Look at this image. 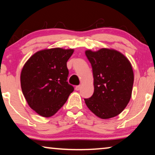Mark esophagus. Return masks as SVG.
Here are the masks:
<instances>
[{
    "label": "esophagus",
    "mask_w": 155,
    "mask_h": 155,
    "mask_svg": "<svg viewBox=\"0 0 155 155\" xmlns=\"http://www.w3.org/2000/svg\"><path fill=\"white\" fill-rule=\"evenodd\" d=\"M81 89V85H78L75 87V90L76 91H79V90Z\"/></svg>",
    "instance_id": "esophagus-1"
}]
</instances>
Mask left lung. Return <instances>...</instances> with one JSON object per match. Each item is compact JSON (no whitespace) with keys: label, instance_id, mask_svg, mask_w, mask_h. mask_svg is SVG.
Here are the masks:
<instances>
[{"label":"left lung","instance_id":"1","mask_svg":"<svg viewBox=\"0 0 155 155\" xmlns=\"http://www.w3.org/2000/svg\"><path fill=\"white\" fill-rule=\"evenodd\" d=\"M91 64L94 92L84 101L90 110L102 119L120 114L132 96L134 73L125 55L113 49L85 51Z\"/></svg>","mask_w":155,"mask_h":155}]
</instances>
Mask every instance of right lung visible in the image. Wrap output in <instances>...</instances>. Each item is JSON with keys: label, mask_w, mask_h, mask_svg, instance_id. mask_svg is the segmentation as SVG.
Listing matches in <instances>:
<instances>
[{"label": "right lung", "mask_w": 155, "mask_h": 155, "mask_svg": "<svg viewBox=\"0 0 155 155\" xmlns=\"http://www.w3.org/2000/svg\"><path fill=\"white\" fill-rule=\"evenodd\" d=\"M73 49L55 48L35 53L21 73V86L29 106L43 117H51L67 101L74 88L67 82L66 62Z\"/></svg>", "instance_id": "right-lung-1"}]
</instances>
